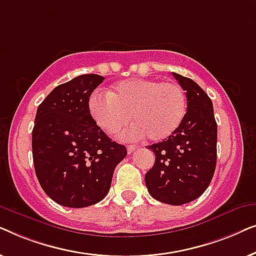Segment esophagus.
<instances>
[{
    "instance_id": "1",
    "label": "esophagus",
    "mask_w": 256,
    "mask_h": 256,
    "mask_svg": "<svg viewBox=\"0 0 256 256\" xmlns=\"http://www.w3.org/2000/svg\"><path fill=\"white\" fill-rule=\"evenodd\" d=\"M136 148H138V146H135V144H129V146H127V152H128V154H132Z\"/></svg>"
}]
</instances>
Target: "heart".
Returning <instances> with one entry per match:
<instances>
[{"instance_id": "heart-1", "label": "heart", "mask_w": 256, "mask_h": 256, "mask_svg": "<svg viewBox=\"0 0 256 256\" xmlns=\"http://www.w3.org/2000/svg\"><path fill=\"white\" fill-rule=\"evenodd\" d=\"M90 112L107 134H115L130 120L135 122L122 134L126 140L146 135L150 141H163L180 128L188 110L186 96L176 82L132 78L118 82L107 96L94 94Z\"/></svg>"}]
</instances>
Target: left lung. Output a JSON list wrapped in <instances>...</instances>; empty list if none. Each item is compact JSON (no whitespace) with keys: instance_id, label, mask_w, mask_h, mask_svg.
Returning a JSON list of instances; mask_svg holds the SVG:
<instances>
[{"instance_id":"left-lung-1","label":"left lung","mask_w":256,"mask_h":256,"mask_svg":"<svg viewBox=\"0 0 256 256\" xmlns=\"http://www.w3.org/2000/svg\"><path fill=\"white\" fill-rule=\"evenodd\" d=\"M172 74L186 94V115L172 135L148 146L156 157L144 180L156 200L183 205L200 197L214 174L216 122L204 90L190 78Z\"/></svg>"}]
</instances>
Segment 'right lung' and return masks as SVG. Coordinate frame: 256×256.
Wrapping results in <instances>:
<instances>
[{
    "label": "right lung",
    "mask_w": 256,
    "mask_h": 256,
    "mask_svg": "<svg viewBox=\"0 0 256 256\" xmlns=\"http://www.w3.org/2000/svg\"><path fill=\"white\" fill-rule=\"evenodd\" d=\"M104 80L82 74L56 87L37 108L32 157L37 180L52 200L82 208L106 197L115 168L127 156L94 121L90 96Z\"/></svg>",
    "instance_id": "add662e5"
}]
</instances>
